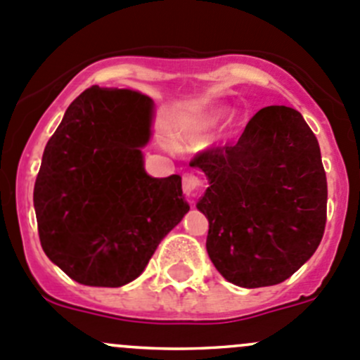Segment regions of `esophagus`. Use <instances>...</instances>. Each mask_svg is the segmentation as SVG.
<instances>
[{
    "label": "esophagus",
    "instance_id": "1",
    "mask_svg": "<svg viewBox=\"0 0 360 360\" xmlns=\"http://www.w3.org/2000/svg\"><path fill=\"white\" fill-rule=\"evenodd\" d=\"M181 188H184V192L187 194V198L194 199L195 195L201 192L202 180L199 179L195 173L187 172V173H184V175H181Z\"/></svg>",
    "mask_w": 360,
    "mask_h": 360
}]
</instances>
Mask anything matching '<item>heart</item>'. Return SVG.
<instances>
[{
  "mask_svg": "<svg viewBox=\"0 0 360 360\" xmlns=\"http://www.w3.org/2000/svg\"><path fill=\"white\" fill-rule=\"evenodd\" d=\"M219 117H220V113L215 112V110H212V112L199 113L198 117H194V119L187 124V131L188 133H205V131H208L210 127L215 126V122L219 120Z\"/></svg>",
  "mask_w": 360,
  "mask_h": 360,
  "instance_id": "1",
  "label": "heart"
}]
</instances>
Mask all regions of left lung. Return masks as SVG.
<instances>
[{
	"label": "left lung",
	"instance_id": "obj_1",
	"mask_svg": "<svg viewBox=\"0 0 360 360\" xmlns=\"http://www.w3.org/2000/svg\"><path fill=\"white\" fill-rule=\"evenodd\" d=\"M208 176L198 208L206 250L231 283L276 285L315 254L327 220V179L315 134L297 110L266 106L236 145L198 152Z\"/></svg>",
	"mask_w": 360,
	"mask_h": 360
}]
</instances>
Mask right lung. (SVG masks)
<instances>
[{
	"label": "right lung",
	"mask_w": 360,
	"mask_h": 360,
	"mask_svg": "<svg viewBox=\"0 0 360 360\" xmlns=\"http://www.w3.org/2000/svg\"><path fill=\"white\" fill-rule=\"evenodd\" d=\"M152 106L141 92L92 85L45 147L33 192L38 234L75 282H133L188 212L179 175L152 179L143 169Z\"/></svg>",
	"instance_id": "right-lung-1"
}]
</instances>
